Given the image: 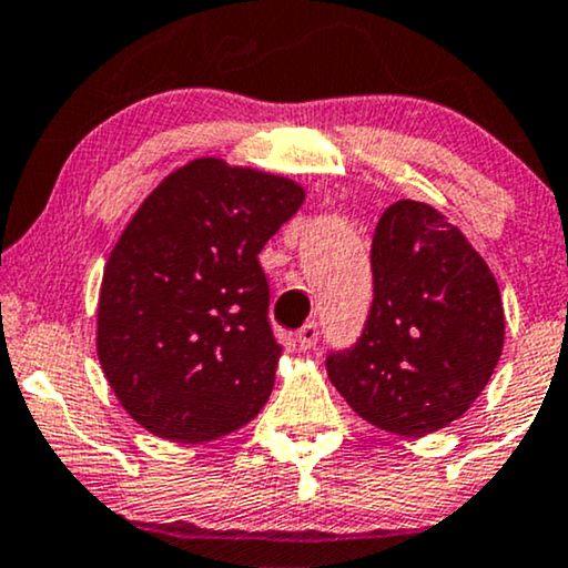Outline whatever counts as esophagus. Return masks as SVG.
<instances>
[{
	"label": "esophagus",
	"mask_w": 568,
	"mask_h": 568,
	"mask_svg": "<svg viewBox=\"0 0 568 568\" xmlns=\"http://www.w3.org/2000/svg\"><path fill=\"white\" fill-rule=\"evenodd\" d=\"M317 338H320V327H317V323H306L302 331H296V344L302 346L304 352H310L314 344H317Z\"/></svg>",
	"instance_id": "obj_1"
}]
</instances>
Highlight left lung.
<instances>
[{"label":"left lung","instance_id":"left-lung-1","mask_svg":"<svg viewBox=\"0 0 568 568\" xmlns=\"http://www.w3.org/2000/svg\"><path fill=\"white\" fill-rule=\"evenodd\" d=\"M373 306L357 344L327 354V378L381 432L434 434L489 384L505 341L500 288L447 216L396 201L371 248Z\"/></svg>","mask_w":568,"mask_h":568}]
</instances>
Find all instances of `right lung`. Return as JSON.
<instances>
[{
  "mask_svg": "<svg viewBox=\"0 0 568 568\" xmlns=\"http://www.w3.org/2000/svg\"><path fill=\"white\" fill-rule=\"evenodd\" d=\"M280 174L195 159L163 180L102 272L98 357L113 394L161 439L203 444L258 415L283 346L258 251L304 203Z\"/></svg>",
  "mask_w": 568,
  "mask_h": 568,
  "instance_id": "1",
  "label": "right lung"
}]
</instances>
